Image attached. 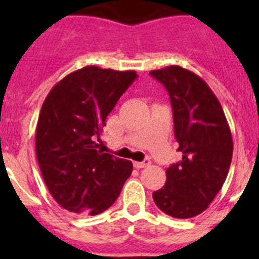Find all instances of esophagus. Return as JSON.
I'll use <instances>...</instances> for the list:
<instances>
[{"instance_id":"1","label":"esophagus","mask_w":259,"mask_h":259,"mask_svg":"<svg viewBox=\"0 0 259 259\" xmlns=\"http://www.w3.org/2000/svg\"><path fill=\"white\" fill-rule=\"evenodd\" d=\"M149 164H150V159H148V158H146L145 161H143V162H134L135 168H143V167L149 166Z\"/></svg>"}]
</instances>
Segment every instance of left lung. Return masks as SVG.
<instances>
[{
	"mask_svg": "<svg viewBox=\"0 0 259 259\" xmlns=\"http://www.w3.org/2000/svg\"><path fill=\"white\" fill-rule=\"evenodd\" d=\"M170 95L174 130L182 161L166 170V184L153 192L155 205L167 215L193 218L209 207L223 187L233 143L224 111L210 87L180 66L150 71Z\"/></svg>",
	"mask_w": 259,
	"mask_h": 259,
	"instance_id": "obj_1",
	"label": "left lung"
}]
</instances>
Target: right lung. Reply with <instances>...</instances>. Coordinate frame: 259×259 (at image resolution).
<instances>
[{"label":"right lung","mask_w":259,"mask_h":259,"mask_svg":"<svg viewBox=\"0 0 259 259\" xmlns=\"http://www.w3.org/2000/svg\"><path fill=\"white\" fill-rule=\"evenodd\" d=\"M135 71L87 66L65 76L45 98L36 125L44 182L63 209L97 215L109 209L132 172V162L101 150L102 128Z\"/></svg>","instance_id":"right-lung-1"}]
</instances>
